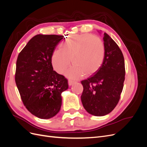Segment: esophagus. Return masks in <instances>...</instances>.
Masks as SVG:
<instances>
[{
    "mask_svg": "<svg viewBox=\"0 0 147 147\" xmlns=\"http://www.w3.org/2000/svg\"><path fill=\"white\" fill-rule=\"evenodd\" d=\"M75 82V81H73L72 80H69V86H71L72 84H73Z\"/></svg>",
    "mask_w": 147,
    "mask_h": 147,
    "instance_id": "34e87169",
    "label": "esophagus"
}]
</instances>
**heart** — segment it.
Wrapping results in <instances>:
<instances>
[{
	"instance_id": "b5f03b06",
	"label": "heart",
	"mask_w": 147,
	"mask_h": 147,
	"mask_svg": "<svg viewBox=\"0 0 147 147\" xmlns=\"http://www.w3.org/2000/svg\"><path fill=\"white\" fill-rule=\"evenodd\" d=\"M105 45L102 40L90 34L70 35L59 45V50L53 51L51 63L57 73L67 72L69 78L76 79L83 74L85 76L96 72L103 63Z\"/></svg>"
}]
</instances>
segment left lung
<instances>
[{"instance_id":"1","label":"left lung","mask_w":147,"mask_h":147,"mask_svg":"<svg viewBox=\"0 0 147 147\" xmlns=\"http://www.w3.org/2000/svg\"><path fill=\"white\" fill-rule=\"evenodd\" d=\"M105 56L103 63L94 75L81 82L83 107L94 116H104L118 104L125 79V65L122 51L109 35L104 34Z\"/></svg>"}]
</instances>
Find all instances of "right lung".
Wrapping results in <instances>:
<instances>
[{
  "mask_svg": "<svg viewBox=\"0 0 147 147\" xmlns=\"http://www.w3.org/2000/svg\"><path fill=\"white\" fill-rule=\"evenodd\" d=\"M63 35L38 34L31 38L18 56L15 82L26 108L41 119L59 112L61 93L67 90L64 76L53 70L51 56Z\"/></svg>",
  "mask_w": 147,
  "mask_h": 147,
  "instance_id": "1",
  "label": "right lung"
}]
</instances>
